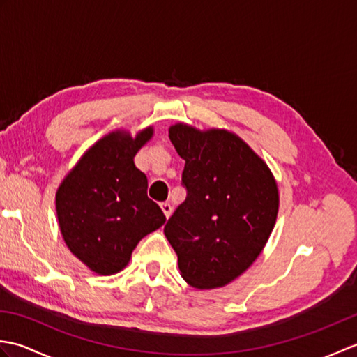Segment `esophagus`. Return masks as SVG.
Masks as SVG:
<instances>
[{"instance_id": "1", "label": "esophagus", "mask_w": 357, "mask_h": 357, "mask_svg": "<svg viewBox=\"0 0 357 357\" xmlns=\"http://www.w3.org/2000/svg\"><path fill=\"white\" fill-rule=\"evenodd\" d=\"M161 208H162V211H164L165 218L169 219V218H170V215H172V210H173L170 204H169V202H162V204H161Z\"/></svg>"}]
</instances>
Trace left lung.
Here are the masks:
<instances>
[{
	"mask_svg": "<svg viewBox=\"0 0 357 357\" xmlns=\"http://www.w3.org/2000/svg\"><path fill=\"white\" fill-rule=\"evenodd\" d=\"M169 138L184 159L187 198L164 227L181 276L199 290L230 284L261 255L279 210L270 169L239 136L183 123Z\"/></svg>",
	"mask_w": 357,
	"mask_h": 357,
	"instance_id": "left-lung-1",
	"label": "left lung"
}]
</instances>
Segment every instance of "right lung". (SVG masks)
<instances>
[{
    "label": "right lung",
    "mask_w": 357,
    "mask_h": 357,
    "mask_svg": "<svg viewBox=\"0 0 357 357\" xmlns=\"http://www.w3.org/2000/svg\"><path fill=\"white\" fill-rule=\"evenodd\" d=\"M153 136L147 127L132 138L116 130L90 147L56 192V215L66 245L98 275H115L138 242L165 222L147 196V176L133 162Z\"/></svg>",
    "instance_id": "obj_1"
}]
</instances>
